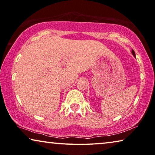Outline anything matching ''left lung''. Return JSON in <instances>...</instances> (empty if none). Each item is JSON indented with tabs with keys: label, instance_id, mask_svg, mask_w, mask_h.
I'll return each instance as SVG.
<instances>
[{
	"label": "left lung",
	"instance_id": "1",
	"mask_svg": "<svg viewBox=\"0 0 155 155\" xmlns=\"http://www.w3.org/2000/svg\"><path fill=\"white\" fill-rule=\"evenodd\" d=\"M132 54L133 55V56L135 57V51L133 50H132Z\"/></svg>",
	"mask_w": 155,
	"mask_h": 155
}]
</instances>
